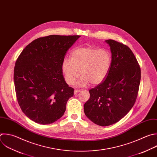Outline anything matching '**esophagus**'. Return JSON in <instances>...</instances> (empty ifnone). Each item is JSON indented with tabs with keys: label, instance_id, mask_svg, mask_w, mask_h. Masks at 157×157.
<instances>
[{
	"label": "esophagus",
	"instance_id": "1",
	"mask_svg": "<svg viewBox=\"0 0 157 157\" xmlns=\"http://www.w3.org/2000/svg\"><path fill=\"white\" fill-rule=\"evenodd\" d=\"M81 90H78V89H75V90H74V94H78V92H79Z\"/></svg>",
	"mask_w": 157,
	"mask_h": 157
}]
</instances>
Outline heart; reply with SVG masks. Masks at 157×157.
<instances>
[{"mask_svg": "<svg viewBox=\"0 0 157 157\" xmlns=\"http://www.w3.org/2000/svg\"><path fill=\"white\" fill-rule=\"evenodd\" d=\"M112 63V56L105 49H97L90 47H79L71 54V59L65 58L62 64L65 80L73 85L77 82L79 86H86L89 82L98 85L107 76Z\"/></svg>", "mask_w": 157, "mask_h": 157, "instance_id": "obj_1", "label": "heart"}]
</instances>
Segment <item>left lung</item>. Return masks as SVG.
Returning a JSON list of instances; mask_svg holds the SVG:
<instances>
[{
    "mask_svg": "<svg viewBox=\"0 0 157 157\" xmlns=\"http://www.w3.org/2000/svg\"><path fill=\"white\" fill-rule=\"evenodd\" d=\"M112 63L106 79L89 90L84 111L94 123L107 126L122 119L136 102L141 77L140 68L126 45L109 39Z\"/></svg>",
    "mask_w": 157,
    "mask_h": 157,
    "instance_id": "left-lung-1",
    "label": "left lung"
}]
</instances>
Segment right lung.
Here are the masks:
<instances>
[{"instance_id":"1","label":"right lung","mask_w":157,"mask_h":157,"mask_svg":"<svg viewBox=\"0 0 157 157\" xmlns=\"http://www.w3.org/2000/svg\"><path fill=\"white\" fill-rule=\"evenodd\" d=\"M80 37L50 35L36 39L17 59L13 77L16 95L22 112L32 121L48 124L63 115L74 89L65 80L62 64Z\"/></svg>"}]
</instances>
